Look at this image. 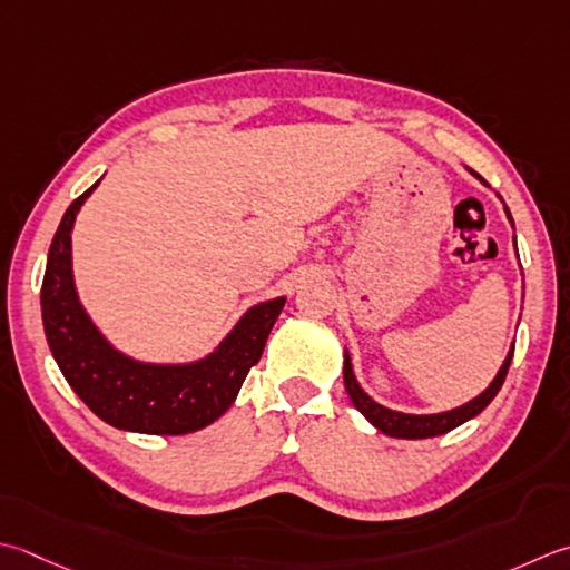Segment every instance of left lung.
Returning <instances> with one entry per match:
<instances>
[{
	"label": "left lung",
	"mask_w": 570,
	"mask_h": 570,
	"mask_svg": "<svg viewBox=\"0 0 570 570\" xmlns=\"http://www.w3.org/2000/svg\"><path fill=\"white\" fill-rule=\"evenodd\" d=\"M470 173L474 177H479V180L487 185V180H484L482 175H476L474 170H470ZM507 217L511 222L509 209H507ZM511 225H514V222H511ZM514 244H517V239H514ZM511 358H514V345H511L507 361L501 363L497 377H494L492 383H489V387L484 390L482 395H476L474 400H470V403H464L462 407H454V410H448V412H438V415H407V412H397V410H390V407H385L381 403H375V400L367 395L365 390L358 385V381H355L348 351H345V361H343V383H345V390H348V397H351V403L355 405V410H361L363 415H365V420L371 422L373 428L390 434V438L425 440V438H438V434H448L450 430L464 425L466 420L476 417L479 412H482L489 403H492V400L497 397V393L501 390V385H504V377L509 373Z\"/></svg>",
	"instance_id": "obj_1"
}]
</instances>
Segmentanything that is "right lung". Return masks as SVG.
I'll return each mask as SVG.
<instances>
[{
	"label": "right lung",
	"instance_id": "obj_1",
	"mask_svg": "<svg viewBox=\"0 0 570 570\" xmlns=\"http://www.w3.org/2000/svg\"><path fill=\"white\" fill-rule=\"evenodd\" d=\"M96 187L63 212L43 272L41 318L53 361L73 393L108 425L142 434L203 430L225 415L249 367L259 363L286 298L252 306L203 361L158 365L116 351L78 301L71 269L73 222Z\"/></svg>",
	"mask_w": 570,
	"mask_h": 570
}]
</instances>
